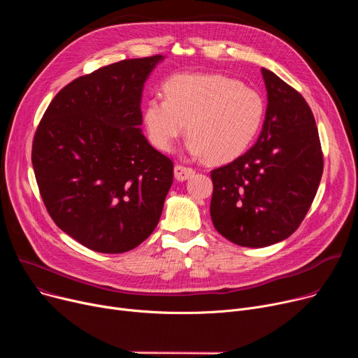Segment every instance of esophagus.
<instances>
[{"mask_svg":"<svg viewBox=\"0 0 358 358\" xmlns=\"http://www.w3.org/2000/svg\"><path fill=\"white\" fill-rule=\"evenodd\" d=\"M174 176L178 181H185L194 176V169L190 166H184V165H176L174 166Z\"/></svg>","mask_w":358,"mask_h":358,"instance_id":"obj_1","label":"esophagus"}]
</instances>
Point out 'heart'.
Masks as SVG:
<instances>
[{
	"label": "heart",
	"mask_w": 358,
	"mask_h": 358,
	"mask_svg": "<svg viewBox=\"0 0 358 358\" xmlns=\"http://www.w3.org/2000/svg\"><path fill=\"white\" fill-rule=\"evenodd\" d=\"M164 92L165 99H149L142 111L150 143L164 152L174 148L187 123L193 155L228 162L251 145L264 119L259 92L220 73H178Z\"/></svg>",
	"instance_id": "1"
}]
</instances>
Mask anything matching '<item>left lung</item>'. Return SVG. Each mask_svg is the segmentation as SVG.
<instances>
[{
	"instance_id": "8db88e82",
	"label": "left lung",
	"mask_w": 358,
	"mask_h": 358,
	"mask_svg": "<svg viewBox=\"0 0 358 358\" xmlns=\"http://www.w3.org/2000/svg\"><path fill=\"white\" fill-rule=\"evenodd\" d=\"M266 120L255 145L210 173L216 231L241 247L289 238L316 196L324 155L313 113L293 87L266 68Z\"/></svg>"
}]
</instances>
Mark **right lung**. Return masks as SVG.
Listing matches in <instances>:
<instances>
[{"mask_svg":"<svg viewBox=\"0 0 358 358\" xmlns=\"http://www.w3.org/2000/svg\"><path fill=\"white\" fill-rule=\"evenodd\" d=\"M162 59H124L73 80L37 126L31 164L46 210L92 251L134 250L159 222L174 165L143 136L141 101Z\"/></svg>","mask_w":358,"mask_h":358,"instance_id":"right-lung-1","label":"right lung"}]
</instances>
